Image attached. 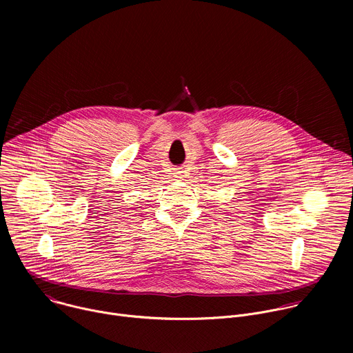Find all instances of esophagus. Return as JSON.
<instances>
[{"label":"esophagus","mask_w":353,"mask_h":353,"mask_svg":"<svg viewBox=\"0 0 353 353\" xmlns=\"http://www.w3.org/2000/svg\"><path fill=\"white\" fill-rule=\"evenodd\" d=\"M177 177H179V176H177Z\"/></svg>","instance_id":"34e87169"}]
</instances>
